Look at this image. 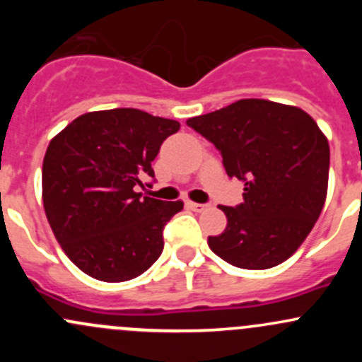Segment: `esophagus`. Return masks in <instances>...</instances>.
I'll use <instances>...</instances> for the list:
<instances>
[{
	"mask_svg": "<svg viewBox=\"0 0 362 362\" xmlns=\"http://www.w3.org/2000/svg\"><path fill=\"white\" fill-rule=\"evenodd\" d=\"M187 206L191 208V210H194V211H203L204 208H208V204H203V203H194V202H187Z\"/></svg>",
	"mask_w": 362,
	"mask_h": 362,
	"instance_id": "esophagus-1",
	"label": "esophagus"
}]
</instances>
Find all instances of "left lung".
Wrapping results in <instances>:
<instances>
[{"instance_id":"8db88e82","label":"left lung","mask_w":362,"mask_h":362,"mask_svg":"<svg viewBox=\"0 0 362 362\" xmlns=\"http://www.w3.org/2000/svg\"><path fill=\"white\" fill-rule=\"evenodd\" d=\"M187 126L221 151L229 177L245 182L242 204H221L228 226L208 236L211 252L243 269L287 261L326 203V134L301 108L257 98L192 117Z\"/></svg>"}]
</instances>
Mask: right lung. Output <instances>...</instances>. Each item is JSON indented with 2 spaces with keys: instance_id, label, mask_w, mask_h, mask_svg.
Masks as SVG:
<instances>
[{
  "instance_id": "right-lung-1",
  "label": "right lung",
  "mask_w": 362,
  "mask_h": 362,
  "mask_svg": "<svg viewBox=\"0 0 362 362\" xmlns=\"http://www.w3.org/2000/svg\"><path fill=\"white\" fill-rule=\"evenodd\" d=\"M180 122L136 108L87 112L50 140L42 168L47 221L69 261L101 282H126L163 252L184 203L141 196L152 160Z\"/></svg>"
}]
</instances>
